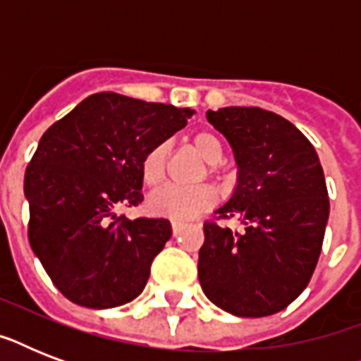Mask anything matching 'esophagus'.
I'll return each mask as SVG.
<instances>
[{"mask_svg": "<svg viewBox=\"0 0 361 361\" xmlns=\"http://www.w3.org/2000/svg\"><path fill=\"white\" fill-rule=\"evenodd\" d=\"M170 226H172V234H174V236H178V234L183 231L185 223H183V221H172V223H170Z\"/></svg>", "mask_w": 361, "mask_h": 361, "instance_id": "34e87169", "label": "esophagus"}]
</instances>
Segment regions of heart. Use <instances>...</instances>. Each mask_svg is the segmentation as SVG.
Here are the masks:
<instances>
[{"label":"heart","mask_w":361,"mask_h":361,"mask_svg":"<svg viewBox=\"0 0 361 361\" xmlns=\"http://www.w3.org/2000/svg\"><path fill=\"white\" fill-rule=\"evenodd\" d=\"M189 144L208 164H219L225 153L219 136H215L209 130H198L191 135ZM166 155H169V146L164 142L155 144L144 153L140 161V176L147 187H157L163 183ZM209 172H215V166H212ZM215 198H217L215 191L208 185L197 187V189H180V187L169 185L159 189L149 197V209L155 215H161L166 219L187 221L212 208Z\"/></svg>","instance_id":"obj_1"}]
</instances>
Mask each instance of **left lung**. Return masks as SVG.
Wrapping results in <instances>:
<instances>
[{
  "instance_id": "1",
  "label": "left lung",
  "mask_w": 361,
  "mask_h": 361,
  "mask_svg": "<svg viewBox=\"0 0 361 361\" xmlns=\"http://www.w3.org/2000/svg\"><path fill=\"white\" fill-rule=\"evenodd\" d=\"M206 116L232 146L238 185L204 223L200 286L236 317L279 313L307 286L322 249L330 200L319 155L275 112L228 106ZM231 219L246 231H231Z\"/></svg>"
}]
</instances>
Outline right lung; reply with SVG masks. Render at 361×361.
<instances>
[{
  "mask_svg": "<svg viewBox=\"0 0 361 361\" xmlns=\"http://www.w3.org/2000/svg\"><path fill=\"white\" fill-rule=\"evenodd\" d=\"M191 116V109L103 92L41 136L24 178L27 236L67 300L109 309L144 290L172 228L166 219H127L116 212L144 200V153L183 129Z\"/></svg>",
  "mask_w": 361,
  "mask_h": 361,
  "instance_id": "add662e5",
  "label": "right lung"
}]
</instances>
